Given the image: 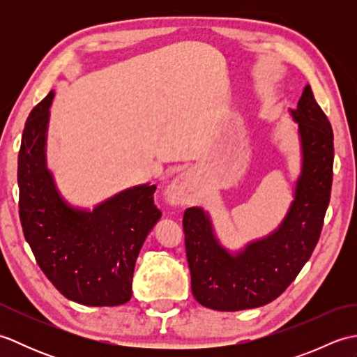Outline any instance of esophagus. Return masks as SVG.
Masks as SVG:
<instances>
[{
    "instance_id": "1",
    "label": "esophagus",
    "mask_w": 357,
    "mask_h": 357,
    "mask_svg": "<svg viewBox=\"0 0 357 357\" xmlns=\"http://www.w3.org/2000/svg\"><path fill=\"white\" fill-rule=\"evenodd\" d=\"M167 201L170 204H174V206L185 204L188 201V181L185 174H179V176L173 181L169 190H167Z\"/></svg>"
}]
</instances>
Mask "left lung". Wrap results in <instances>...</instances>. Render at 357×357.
Instances as JSON below:
<instances>
[{"instance_id": "obj_1", "label": "left lung", "mask_w": 357, "mask_h": 357, "mask_svg": "<svg viewBox=\"0 0 357 357\" xmlns=\"http://www.w3.org/2000/svg\"><path fill=\"white\" fill-rule=\"evenodd\" d=\"M302 170L284 221L268 236L231 255L215 236L208 215L187 208L183 219L192 293L201 305L238 312L270 304L282 294L310 259L319 241L333 183V128L305 86L298 109Z\"/></svg>"}]
</instances>
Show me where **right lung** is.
Returning <instances> with one entry per match:
<instances>
[{
  "label": "right lung",
  "instance_id": "obj_1",
  "mask_svg": "<svg viewBox=\"0 0 357 357\" xmlns=\"http://www.w3.org/2000/svg\"><path fill=\"white\" fill-rule=\"evenodd\" d=\"M50 92L33 107L18 155L20 221L40 268L67 299L90 307L123 305L132 298L136 257L161 218L156 185H136L92 210L70 207L45 164Z\"/></svg>",
  "mask_w": 357,
  "mask_h": 357
}]
</instances>
